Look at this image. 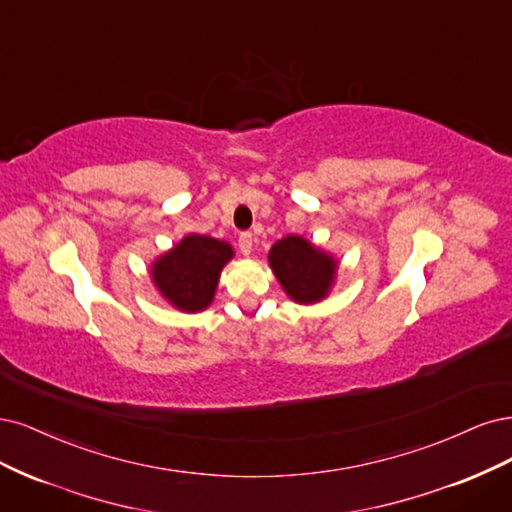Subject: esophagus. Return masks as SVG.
I'll use <instances>...</instances> for the list:
<instances>
[{"label":"esophagus","mask_w":512,"mask_h":512,"mask_svg":"<svg viewBox=\"0 0 512 512\" xmlns=\"http://www.w3.org/2000/svg\"><path fill=\"white\" fill-rule=\"evenodd\" d=\"M253 242H255V238H253V234H251V232H244V234H240V238H238V246H240V253H242L244 257H249V255L253 253Z\"/></svg>","instance_id":"obj_1"}]
</instances>
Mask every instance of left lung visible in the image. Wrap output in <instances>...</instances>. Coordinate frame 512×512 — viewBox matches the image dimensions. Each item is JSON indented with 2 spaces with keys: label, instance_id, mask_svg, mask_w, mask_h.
<instances>
[{
  "label": "left lung",
  "instance_id": "8db88e82",
  "mask_svg": "<svg viewBox=\"0 0 512 512\" xmlns=\"http://www.w3.org/2000/svg\"><path fill=\"white\" fill-rule=\"evenodd\" d=\"M268 263L280 287L295 304L325 300L336 283L338 259L304 236H285L274 242Z\"/></svg>",
  "mask_w": 512,
  "mask_h": 512
}]
</instances>
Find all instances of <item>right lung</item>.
Segmentation results:
<instances>
[{"mask_svg":"<svg viewBox=\"0 0 512 512\" xmlns=\"http://www.w3.org/2000/svg\"><path fill=\"white\" fill-rule=\"evenodd\" d=\"M234 249L225 240L187 234L170 251L151 263V280L161 298L180 312L206 310L219 287V278Z\"/></svg>","mask_w":512,"mask_h":512,"instance_id":"right-lung-1","label":"right lung"}]
</instances>
